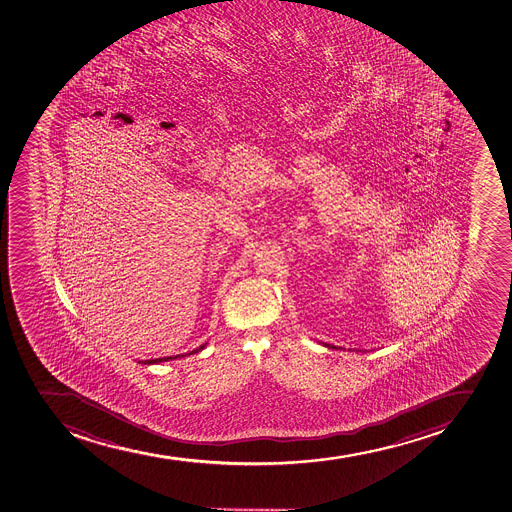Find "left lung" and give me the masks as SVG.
Returning <instances> with one entry per match:
<instances>
[{"instance_id": "left-lung-1", "label": "left lung", "mask_w": 512, "mask_h": 512, "mask_svg": "<svg viewBox=\"0 0 512 512\" xmlns=\"http://www.w3.org/2000/svg\"><path fill=\"white\" fill-rule=\"evenodd\" d=\"M325 346H328V348H336V346H333V345H327V343H325Z\"/></svg>"}]
</instances>
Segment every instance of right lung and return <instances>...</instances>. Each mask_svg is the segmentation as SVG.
<instances>
[{"label": "right lung", "mask_w": 512, "mask_h": 512, "mask_svg": "<svg viewBox=\"0 0 512 512\" xmlns=\"http://www.w3.org/2000/svg\"><path fill=\"white\" fill-rule=\"evenodd\" d=\"M204 346H199L197 350L190 351V353H187V355H194V353H197V351L204 350ZM181 356L185 355H176V356H164V358H156V360H146L144 361V365H152V363H162V361H169V360H176V358H181Z\"/></svg>", "instance_id": "1"}]
</instances>
